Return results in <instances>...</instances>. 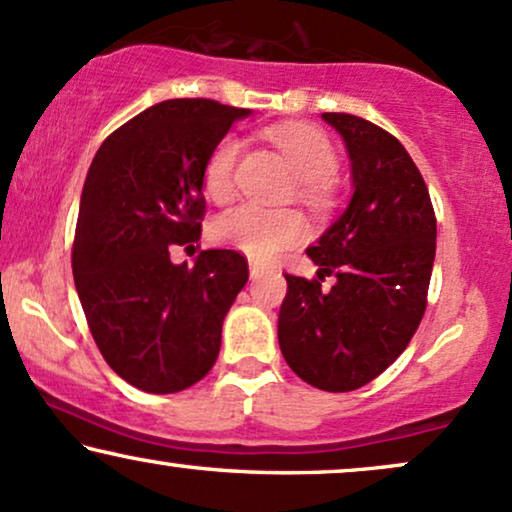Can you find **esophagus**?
I'll use <instances>...</instances> for the list:
<instances>
[{"label": "esophagus", "instance_id": "34e87169", "mask_svg": "<svg viewBox=\"0 0 512 512\" xmlns=\"http://www.w3.org/2000/svg\"><path fill=\"white\" fill-rule=\"evenodd\" d=\"M262 274H264V269L260 267V264H257V262H250V279H252V281L262 279Z\"/></svg>", "mask_w": 512, "mask_h": 512}]
</instances>
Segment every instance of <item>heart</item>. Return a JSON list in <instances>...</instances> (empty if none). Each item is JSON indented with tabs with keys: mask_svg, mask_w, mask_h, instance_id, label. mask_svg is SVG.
<instances>
[{
	"mask_svg": "<svg viewBox=\"0 0 512 512\" xmlns=\"http://www.w3.org/2000/svg\"><path fill=\"white\" fill-rule=\"evenodd\" d=\"M272 143L286 157L293 174L300 178V193L310 202H324L329 186L326 178L336 171L338 157L334 145L319 128L303 123H286L269 131ZM240 140L224 135L209 152L202 183L214 202L224 205L236 195V166ZM212 236L217 243L236 248L257 262L274 260L283 250L293 248L307 236L303 214L295 209H269L260 205H240L214 221Z\"/></svg>",
	"mask_w": 512,
	"mask_h": 512,
	"instance_id": "obj_1",
	"label": "heart"
}]
</instances>
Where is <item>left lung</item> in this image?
<instances>
[{
	"label": "left lung",
	"instance_id": "1",
	"mask_svg": "<svg viewBox=\"0 0 512 512\" xmlns=\"http://www.w3.org/2000/svg\"><path fill=\"white\" fill-rule=\"evenodd\" d=\"M350 157L353 197L307 257L317 279L286 274L279 346L310 386L355 391L408 348L427 307L436 217L427 183L403 145L353 114H322ZM337 283L321 288L324 275Z\"/></svg>",
	"mask_w": 512,
	"mask_h": 512
}]
</instances>
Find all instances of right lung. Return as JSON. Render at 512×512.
I'll use <instances>...</instances> for the list:
<instances>
[{
  "label": "right lung",
  "mask_w": 512,
  "mask_h": 512,
  "mask_svg": "<svg viewBox=\"0 0 512 512\" xmlns=\"http://www.w3.org/2000/svg\"><path fill=\"white\" fill-rule=\"evenodd\" d=\"M245 116L214 100L159 102L109 135L90 164L73 281L102 357L140 391L176 393L205 377L248 283L236 250H202L193 267L169 257L200 240L205 162Z\"/></svg>",
  "instance_id": "add662e5"
}]
</instances>
